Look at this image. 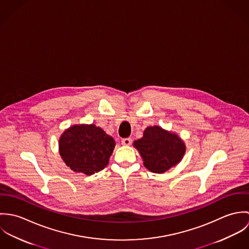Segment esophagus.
<instances>
[{
	"label": "esophagus",
	"mask_w": 249,
	"mask_h": 249,
	"mask_svg": "<svg viewBox=\"0 0 249 249\" xmlns=\"http://www.w3.org/2000/svg\"><path fill=\"white\" fill-rule=\"evenodd\" d=\"M132 142V140L130 138H124L122 140V144L123 145H130Z\"/></svg>",
	"instance_id": "esophagus-1"
}]
</instances>
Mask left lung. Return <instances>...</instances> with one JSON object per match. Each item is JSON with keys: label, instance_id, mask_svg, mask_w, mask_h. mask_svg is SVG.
<instances>
[{"label": "left lung", "instance_id": "obj_1", "mask_svg": "<svg viewBox=\"0 0 249 249\" xmlns=\"http://www.w3.org/2000/svg\"><path fill=\"white\" fill-rule=\"evenodd\" d=\"M133 146L139 151L143 166L154 174H164L176 167L186 152V144L178 134L159 125L147 126Z\"/></svg>", "mask_w": 249, "mask_h": 249}]
</instances>
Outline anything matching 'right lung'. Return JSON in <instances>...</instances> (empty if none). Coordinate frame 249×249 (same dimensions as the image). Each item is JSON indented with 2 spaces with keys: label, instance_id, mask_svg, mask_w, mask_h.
Wrapping results in <instances>:
<instances>
[{
  "label": "right lung",
  "instance_id": "add662e5",
  "mask_svg": "<svg viewBox=\"0 0 249 249\" xmlns=\"http://www.w3.org/2000/svg\"><path fill=\"white\" fill-rule=\"evenodd\" d=\"M115 145V140L101 127L81 124L63 131L58 151L71 171L92 176L107 167Z\"/></svg>",
  "mask_w": 249,
  "mask_h": 249
}]
</instances>
